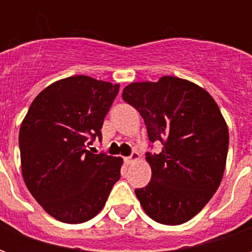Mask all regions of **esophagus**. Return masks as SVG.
I'll list each match as a JSON object with an SVG mask.
<instances>
[{"label":"esophagus","instance_id":"esophagus-1","mask_svg":"<svg viewBox=\"0 0 252 252\" xmlns=\"http://www.w3.org/2000/svg\"><path fill=\"white\" fill-rule=\"evenodd\" d=\"M140 159V155H139V153H132L131 154V157H128V158H126V164H132V163H135V162H137Z\"/></svg>","mask_w":252,"mask_h":252}]
</instances>
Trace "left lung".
I'll use <instances>...</instances> for the list:
<instances>
[{
  "mask_svg": "<svg viewBox=\"0 0 252 252\" xmlns=\"http://www.w3.org/2000/svg\"><path fill=\"white\" fill-rule=\"evenodd\" d=\"M123 99L136 108L151 142V181L135 190L143 211L166 225L189 221L216 193L227 162V123L211 94L188 79L164 75L126 85Z\"/></svg>",
  "mask_w": 252,
  "mask_h": 252,
  "instance_id": "1",
  "label": "left lung"
}]
</instances>
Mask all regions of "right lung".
Instances as JSON below:
<instances>
[{
  "label": "right lung",
  "instance_id": "right-lung-1",
  "mask_svg": "<svg viewBox=\"0 0 252 252\" xmlns=\"http://www.w3.org/2000/svg\"><path fill=\"white\" fill-rule=\"evenodd\" d=\"M120 85L88 75L51 83L37 94L19 133L21 173L31 194L59 221L97 216L120 178L123 158L89 151Z\"/></svg>",
  "mask_w": 252,
  "mask_h": 252
}]
</instances>
